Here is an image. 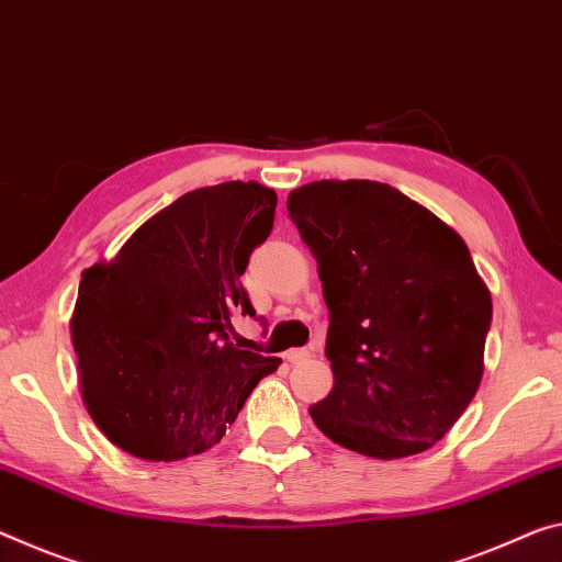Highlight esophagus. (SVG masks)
I'll return each mask as SVG.
<instances>
[{
	"mask_svg": "<svg viewBox=\"0 0 562 562\" xmlns=\"http://www.w3.org/2000/svg\"><path fill=\"white\" fill-rule=\"evenodd\" d=\"M310 358H313V352H310V350H307V347H297V350H290V352H288V360H290L292 364L307 362Z\"/></svg>",
	"mask_w": 562,
	"mask_h": 562,
	"instance_id": "esophagus-1",
	"label": "esophagus"
}]
</instances>
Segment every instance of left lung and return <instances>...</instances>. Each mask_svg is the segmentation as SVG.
Listing matches in <instances>:
<instances>
[{"label": "left lung", "instance_id": "left-lung-1", "mask_svg": "<svg viewBox=\"0 0 562 562\" xmlns=\"http://www.w3.org/2000/svg\"><path fill=\"white\" fill-rule=\"evenodd\" d=\"M288 212L317 260L333 393L310 407L329 440L393 460L432 448L475 397L490 292L462 237L395 187L323 180Z\"/></svg>", "mask_w": 562, "mask_h": 562}]
</instances>
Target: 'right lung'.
<instances>
[{
    "label": "right lung",
    "mask_w": 562,
    "mask_h": 562,
    "mask_svg": "<svg viewBox=\"0 0 562 562\" xmlns=\"http://www.w3.org/2000/svg\"><path fill=\"white\" fill-rule=\"evenodd\" d=\"M278 194L222 182L147 220L112 262L82 272L72 342L97 427L130 456L180 460L210 450L280 358L229 340L249 255L272 233Z\"/></svg>",
    "instance_id": "add662e5"
}]
</instances>
